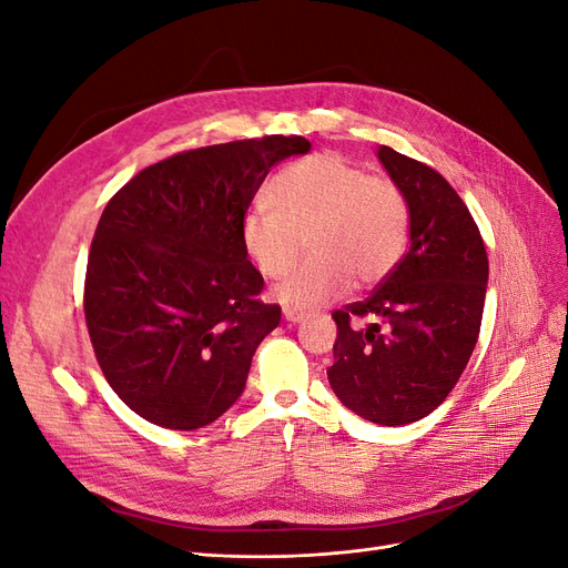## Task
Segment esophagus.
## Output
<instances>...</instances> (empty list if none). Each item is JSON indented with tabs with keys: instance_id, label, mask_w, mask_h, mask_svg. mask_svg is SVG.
I'll return each mask as SVG.
<instances>
[{
	"instance_id": "obj_1",
	"label": "esophagus",
	"mask_w": 568,
	"mask_h": 568,
	"mask_svg": "<svg viewBox=\"0 0 568 568\" xmlns=\"http://www.w3.org/2000/svg\"><path fill=\"white\" fill-rule=\"evenodd\" d=\"M303 317H305V313H301V311H291V307H284V320H286V322L296 324V322H301Z\"/></svg>"
}]
</instances>
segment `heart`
<instances>
[{"mask_svg":"<svg viewBox=\"0 0 568 568\" xmlns=\"http://www.w3.org/2000/svg\"><path fill=\"white\" fill-rule=\"evenodd\" d=\"M270 209H253L239 225V244L255 272L280 280L296 263L301 239L305 261L274 288L291 311H311L351 286L382 282L407 246L409 213L390 180L338 153H313L286 165L265 189Z\"/></svg>","mask_w":568,"mask_h":568,"instance_id":"b5f03b06","label":"heart"}]
</instances>
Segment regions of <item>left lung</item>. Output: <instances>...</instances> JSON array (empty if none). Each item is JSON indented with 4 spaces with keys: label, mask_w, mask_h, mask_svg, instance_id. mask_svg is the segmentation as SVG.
Listing matches in <instances>:
<instances>
[{
    "label": "left lung",
    "mask_w": 568,
    "mask_h": 568,
    "mask_svg": "<svg viewBox=\"0 0 568 568\" xmlns=\"http://www.w3.org/2000/svg\"><path fill=\"white\" fill-rule=\"evenodd\" d=\"M409 211V251L372 296L336 311V398L382 426L419 422L448 398L484 317L488 255L459 194L434 168L376 151ZM363 318L368 324H358Z\"/></svg>",
    "instance_id": "obj_1"
}]
</instances>
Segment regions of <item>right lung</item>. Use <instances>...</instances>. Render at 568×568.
<instances>
[{
  "mask_svg": "<svg viewBox=\"0 0 568 568\" xmlns=\"http://www.w3.org/2000/svg\"><path fill=\"white\" fill-rule=\"evenodd\" d=\"M311 151L270 134L175 153L106 203L84 274V320L106 382L146 422L194 432L244 393L280 324L239 225L280 161Z\"/></svg>",
  "mask_w": 568,
  "mask_h": 568,
  "instance_id": "obj_1",
  "label": "right lung"
}]
</instances>
